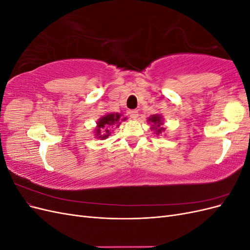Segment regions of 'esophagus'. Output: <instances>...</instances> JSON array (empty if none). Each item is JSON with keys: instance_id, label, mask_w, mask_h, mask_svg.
<instances>
[{"instance_id": "esophagus-1", "label": "esophagus", "mask_w": 250, "mask_h": 250, "mask_svg": "<svg viewBox=\"0 0 250 250\" xmlns=\"http://www.w3.org/2000/svg\"><path fill=\"white\" fill-rule=\"evenodd\" d=\"M129 117L132 119V120H137V118L139 117V111L138 110H135V109H133V110H129Z\"/></svg>"}]
</instances>
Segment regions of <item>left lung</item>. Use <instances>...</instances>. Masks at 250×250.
<instances>
[{
    "label": "left lung",
    "mask_w": 250,
    "mask_h": 250,
    "mask_svg": "<svg viewBox=\"0 0 250 250\" xmlns=\"http://www.w3.org/2000/svg\"><path fill=\"white\" fill-rule=\"evenodd\" d=\"M147 122L151 124V130H152L156 135L164 133V131L166 130V127L164 126V119L160 113H155V115L147 118Z\"/></svg>",
    "instance_id": "left-lung-1"
}]
</instances>
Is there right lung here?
<instances>
[{"instance_id": "1", "label": "right lung", "mask_w": 250, "mask_h": 250, "mask_svg": "<svg viewBox=\"0 0 250 250\" xmlns=\"http://www.w3.org/2000/svg\"><path fill=\"white\" fill-rule=\"evenodd\" d=\"M127 118H122V113L113 112V113H106L103 117H101L97 121V126L94 129V137L98 140H106L110 133L111 128L116 126L117 128L120 126L121 122L126 121Z\"/></svg>"}]
</instances>
